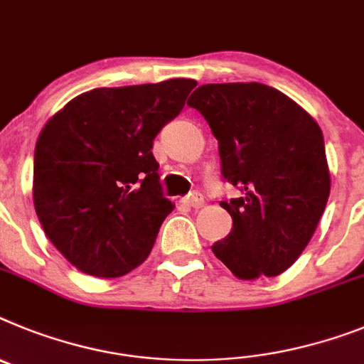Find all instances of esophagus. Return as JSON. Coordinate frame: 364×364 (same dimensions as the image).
<instances>
[{"instance_id": "obj_1", "label": "esophagus", "mask_w": 364, "mask_h": 364, "mask_svg": "<svg viewBox=\"0 0 364 364\" xmlns=\"http://www.w3.org/2000/svg\"><path fill=\"white\" fill-rule=\"evenodd\" d=\"M184 204L191 208H200L204 204V197L200 193H191L189 197L184 198Z\"/></svg>"}]
</instances>
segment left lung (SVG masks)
I'll use <instances>...</instances> for the list:
<instances>
[{
  "instance_id": "obj_1",
  "label": "left lung",
  "mask_w": 364,
  "mask_h": 364,
  "mask_svg": "<svg viewBox=\"0 0 364 364\" xmlns=\"http://www.w3.org/2000/svg\"><path fill=\"white\" fill-rule=\"evenodd\" d=\"M188 105L219 141L223 176L243 191L220 203L234 228L213 254L239 279L282 274L311 241L330 197L321 127L259 82L198 86Z\"/></svg>"
}]
</instances>
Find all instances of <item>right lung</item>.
Wrapping results in <instances>:
<instances>
[{
  "instance_id": "1",
  "label": "right lung",
  "mask_w": 364,
  "mask_h": 364,
  "mask_svg": "<svg viewBox=\"0 0 364 364\" xmlns=\"http://www.w3.org/2000/svg\"><path fill=\"white\" fill-rule=\"evenodd\" d=\"M195 86L169 79L90 90L43 125L34 147V210L80 272L119 278L151 254L175 208L161 193L152 139Z\"/></svg>"
}]
</instances>
